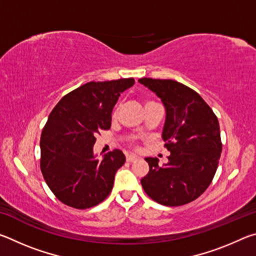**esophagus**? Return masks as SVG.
<instances>
[{
  "label": "esophagus",
  "instance_id": "obj_1",
  "mask_svg": "<svg viewBox=\"0 0 256 256\" xmlns=\"http://www.w3.org/2000/svg\"><path fill=\"white\" fill-rule=\"evenodd\" d=\"M136 160H138L136 156H133V154H128L126 156V162H136Z\"/></svg>",
  "mask_w": 256,
  "mask_h": 256
}]
</instances>
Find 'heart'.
Masks as SVG:
<instances>
[{"instance_id":"obj_1","label":"heart","mask_w":256,"mask_h":256,"mask_svg":"<svg viewBox=\"0 0 256 256\" xmlns=\"http://www.w3.org/2000/svg\"><path fill=\"white\" fill-rule=\"evenodd\" d=\"M152 102H151V100H148V102H146V104H144V106H146V105H149V104H152ZM118 115V108H115L114 110V112H112V116H115Z\"/></svg>"}]
</instances>
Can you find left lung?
<instances>
[{"mask_svg":"<svg viewBox=\"0 0 256 256\" xmlns=\"http://www.w3.org/2000/svg\"><path fill=\"white\" fill-rule=\"evenodd\" d=\"M162 99L166 108L162 138L170 156L162 167L146 158L149 172L141 180L144 192L162 206H178L208 188L218 168L222 144L219 122L193 89L174 80H138Z\"/></svg>","mask_w":256,"mask_h":256,"instance_id":"1","label":"left lung"}]
</instances>
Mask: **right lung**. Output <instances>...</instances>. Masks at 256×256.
<instances>
[{"label":"right lung","instance_id":"obj_1","mask_svg":"<svg viewBox=\"0 0 256 256\" xmlns=\"http://www.w3.org/2000/svg\"><path fill=\"white\" fill-rule=\"evenodd\" d=\"M133 84V78L88 82L66 94L50 112L40 136V170L64 204L88 209L110 196L125 156L115 149L99 160L94 144L102 130L110 128L120 94Z\"/></svg>","mask_w":256,"mask_h":256}]
</instances>
